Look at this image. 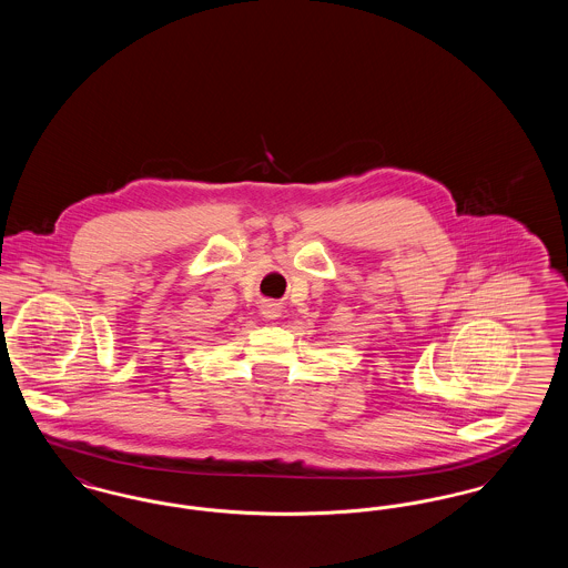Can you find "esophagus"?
I'll return each mask as SVG.
<instances>
[{"label":"esophagus","mask_w":568,"mask_h":568,"mask_svg":"<svg viewBox=\"0 0 568 568\" xmlns=\"http://www.w3.org/2000/svg\"><path fill=\"white\" fill-rule=\"evenodd\" d=\"M262 315L268 317V320L278 317V315H281V304H278V302H272V300H264V302H262Z\"/></svg>","instance_id":"34e87169"}]
</instances>
